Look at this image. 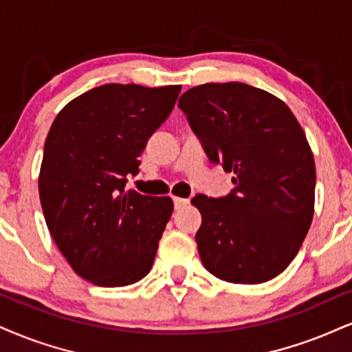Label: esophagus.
<instances>
[{"label":"esophagus","mask_w":352,"mask_h":352,"mask_svg":"<svg viewBox=\"0 0 352 352\" xmlns=\"http://www.w3.org/2000/svg\"><path fill=\"white\" fill-rule=\"evenodd\" d=\"M173 202H175V207L176 209H183L189 204V199H184V197H173Z\"/></svg>","instance_id":"esophagus-1"}]
</instances>
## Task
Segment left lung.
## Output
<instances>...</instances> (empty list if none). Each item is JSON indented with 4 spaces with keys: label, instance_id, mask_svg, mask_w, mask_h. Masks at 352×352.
<instances>
[{
    "label": "left lung",
    "instance_id": "obj_1",
    "mask_svg": "<svg viewBox=\"0 0 352 352\" xmlns=\"http://www.w3.org/2000/svg\"><path fill=\"white\" fill-rule=\"evenodd\" d=\"M177 107L209 160L232 171L227 196L192 199L202 264L233 284H261L292 263L309 233L315 162L292 111L245 83H207L186 91Z\"/></svg>",
    "mask_w": 352,
    "mask_h": 352
}]
</instances>
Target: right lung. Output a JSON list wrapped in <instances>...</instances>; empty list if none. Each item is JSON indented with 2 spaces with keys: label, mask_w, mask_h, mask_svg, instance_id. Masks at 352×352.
<instances>
[{
  "label": "right lung",
  "mask_w": 352,
  "mask_h": 352,
  "mask_svg": "<svg viewBox=\"0 0 352 352\" xmlns=\"http://www.w3.org/2000/svg\"><path fill=\"white\" fill-rule=\"evenodd\" d=\"M179 91L102 85L68 102L52 124L38 176L42 210L65 259L93 284L130 285L153 266L173 201L125 184Z\"/></svg>",
  "instance_id": "add662e5"
}]
</instances>
